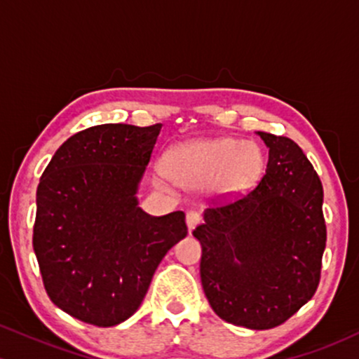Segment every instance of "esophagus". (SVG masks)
<instances>
[{"mask_svg": "<svg viewBox=\"0 0 359 359\" xmlns=\"http://www.w3.org/2000/svg\"><path fill=\"white\" fill-rule=\"evenodd\" d=\"M185 221H187L189 231H192L197 224H201V222H203V214H201L199 211H189L187 216H185Z\"/></svg>", "mask_w": 359, "mask_h": 359, "instance_id": "esophagus-1", "label": "esophagus"}]
</instances>
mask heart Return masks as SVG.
I'll list each match as a JSON object with an SVG mask.
<instances>
[{
	"instance_id": "obj_1",
	"label": "heart",
	"mask_w": 359,
	"mask_h": 359,
	"mask_svg": "<svg viewBox=\"0 0 359 359\" xmlns=\"http://www.w3.org/2000/svg\"><path fill=\"white\" fill-rule=\"evenodd\" d=\"M263 165V154L255 142L217 138L177 147L165 155L168 175L184 185L214 182L221 192L248 189Z\"/></svg>"
}]
</instances>
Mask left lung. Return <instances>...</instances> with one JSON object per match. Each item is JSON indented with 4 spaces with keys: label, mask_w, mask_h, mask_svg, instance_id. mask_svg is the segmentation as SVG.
I'll use <instances>...</instances> for the list:
<instances>
[{
    "label": "left lung",
    "mask_w": 359,
    "mask_h": 359,
    "mask_svg": "<svg viewBox=\"0 0 359 359\" xmlns=\"http://www.w3.org/2000/svg\"><path fill=\"white\" fill-rule=\"evenodd\" d=\"M269 147L265 174L246 194L214 201L201 241L204 294L226 323L283 324L319 287L325 221L323 184L294 140L258 131Z\"/></svg>",
    "instance_id": "obj_1"
}]
</instances>
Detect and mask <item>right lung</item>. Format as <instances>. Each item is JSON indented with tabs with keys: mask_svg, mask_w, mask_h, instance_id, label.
<instances>
[{
	"mask_svg": "<svg viewBox=\"0 0 359 359\" xmlns=\"http://www.w3.org/2000/svg\"><path fill=\"white\" fill-rule=\"evenodd\" d=\"M160 130L90 126L62 143L40 177L34 250L43 287L86 324L133 316L158 263L187 236L182 211L150 216L135 197Z\"/></svg>",
	"mask_w": 359,
	"mask_h": 359,
	"instance_id": "1",
	"label": "right lung"
}]
</instances>
